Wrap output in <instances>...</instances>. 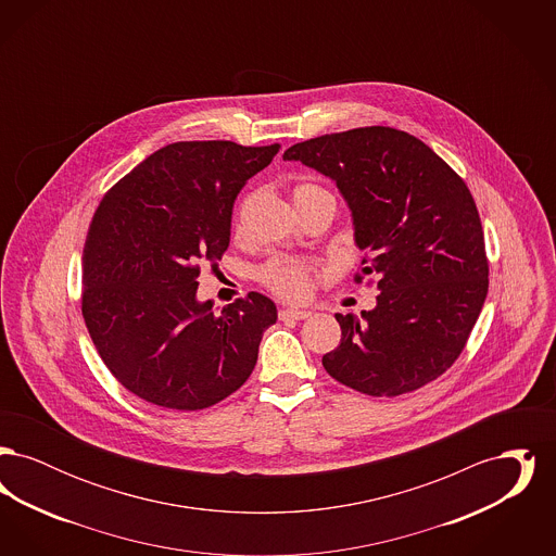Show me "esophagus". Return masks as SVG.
<instances>
[{
	"label": "esophagus",
	"mask_w": 556,
	"mask_h": 556,
	"mask_svg": "<svg viewBox=\"0 0 556 556\" xmlns=\"http://www.w3.org/2000/svg\"><path fill=\"white\" fill-rule=\"evenodd\" d=\"M311 315H313L311 311H302V308H281L279 311V318L281 320H290V318L302 320V318H308Z\"/></svg>",
	"instance_id": "esophagus-1"
}]
</instances>
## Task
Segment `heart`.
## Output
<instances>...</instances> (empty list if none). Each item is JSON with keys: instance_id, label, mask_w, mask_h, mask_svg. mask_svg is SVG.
<instances>
[{"instance_id": "obj_1", "label": "heart", "mask_w": 556, "mask_h": 556, "mask_svg": "<svg viewBox=\"0 0 556 556\" xmlns=\"http://www.w3.org/2000/svg\"><path fill=\"white\" fill-rule=\"evenodd\" d=\"M320 189L313 184H300L293 189V198L298 195H311V193H320ZM315 270V265L304 258H293V256H273L266 261L265 265L258 268V279L265 283L266 288L275 291L277 295L286 300H302L308 288H311V275Z\"/></svg>"}]
</instances>
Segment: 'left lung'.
Here are the masks:
<instances>
[{"label": "left lung", "mask_w": 556, "mask_h": 556, "mask_svg": "<svg viewBox=\"0 0 556 556\" xmlns=\"http://www.w3.org/2000/svg\"><path fill=\"white\" fill-rule=\"evenodd\" d=\"M336 181L352 212L377 304L336 315L325 370L367 396H400L452 367L488 295L481 220L465 181L421 139L392 127L320 135L286 150Z\"/></svg>", "instance_id": "obj_1"}]
</instances>
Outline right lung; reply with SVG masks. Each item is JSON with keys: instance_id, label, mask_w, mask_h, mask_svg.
Instances as JSON below:
<instances>
[{"instance_id": "obj_1", "label": "right lung", "mask_w": 556, "mask_h": 556, "mask_svg": "<svg viewBox=\"0 0 556 556\" xmlns=\"http://www.w3.org/2000/svg\"><path fill=\"white\" fill-rule=\"evenodd\" d=\"M279 143L177 141L137 164L102 198L83 248L80 311L104 365L135 396L202 410L239 390L277 306L258 291L214 313L198 263L229 248L241 187Z\"/></svg>"}]
</instances>
